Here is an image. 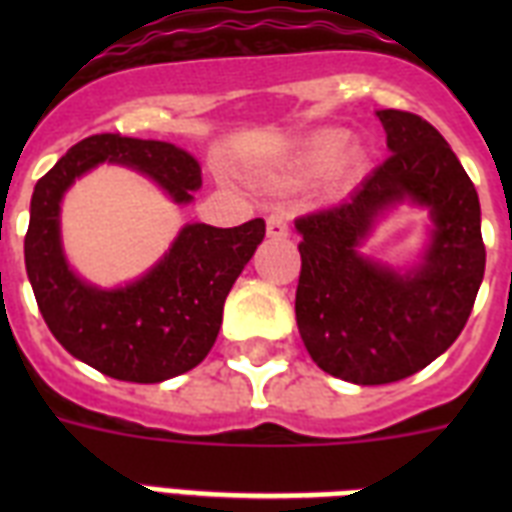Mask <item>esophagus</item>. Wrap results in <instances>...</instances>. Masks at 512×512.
<instances>
[{
	"instance_id": "1",
	"label": "esophagus",
	"mask_w": 512,
	"mask_h": 512,
	"mask_svg": "<svg viewBox=\"0 0 512 512\" xmlns=\"http://www.w3.org/2000/svg\"><path fill=\"white\" fill-rule=\"evenodd\" d=\"M287 233H289L287 217L279 215V212L268 217V236H271V239H284Z\"/></svg>"
}]
</instances>
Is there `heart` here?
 I'll return each mask as SVG.
<instances>
[{
  "instance_id": "obj_1",
  "label": "heart",
  "mask_w": 512,
  "mask_h": 512,
  "mask_svg": "<svg viewBox=\"0 0 512 512\" xmlns=\"http://www.w3.org/2000/svg\"><path fill=\"white\" fill-rule=\"evenodd\" d=\"M350 138L342 130H324L316 132L313 138H308L303 146L297 148L295 164L300 175L308 177H319L327 175L329 170H335L337 164L342 162V156L348 151ZM361 162V156L350 154L348 159L342 164H348V167H356Z\"/></svg>"
}]
</instances>
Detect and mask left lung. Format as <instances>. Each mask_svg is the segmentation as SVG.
<instances>
[{"instance_id": "8db88e82", "label": "left lung", "mask_w": 512, "mask_h": 512, "mask_svg": "<svg viewBox=\"0 0 512 512\" xmlns=\"http://www.w3.org/2000/svg\"><path fill=\"white\" fill-rule=\"evenodd\" d=\"M377 119L388 159L350 199L295 220L303 236L297 329L324 372L356 385L404 380L441 356L468 324L486 265L476 185L441 132L396 108ZM404 198L431 207L434 239L426 265L401 277L355 247Z\"/></svg>"}]
</instances>
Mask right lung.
I'll use <instances>...</instances> for the list:
<instances>
[{
    "instance_id": "right-lung-1",
    "label": "right lung",
    "mask_w": 512,
    "mask_h": 512,
    "mask_svg": "<svg viewBox=\"0 0 512 512\" xmlns=\"http://www.w3.org/2000/svg\"><path fill=\"white\" fill-rule=\"evenodd\" d=\"M119 162L154 177L177 204L201 185L199 162L162 140L92 135L36 183L26 233V271L47 327L92 369L127 382H162L204 361L223 324L225 297L265 236L255 217L236 228L185 225L172 249L140 281L95 289L68 271L60 249V199L76 177Z\"/></svg>"
}]
</instances>
